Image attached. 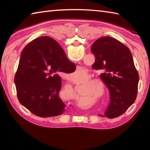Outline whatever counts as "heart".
Returning a JSON list of instances; mask_svg holds the SVG:
<instances>
[{"label": "heart", "instance_id": "1", "mask_svg": "<svg viewBox=\"0 0 150 150\" xmlns=\"http://www.w3.org/2000/svg\"><path fill=\"white\" fill-rule=\"evenodd\" d=\"M79 73V71H77V73H76L75 75H78ZM74 77H75V76H73V79L74 80V81H77V80H75V79ZM95 81H96L95 79H91V80H89L88 81H87V83H88V84H89V85H85V88H87L88 91H96V87L95 86V85L90 84V83H92L93 82H95Z\"/></svg>", "mask_w": 150, "mask_h": 150}]
</instances>
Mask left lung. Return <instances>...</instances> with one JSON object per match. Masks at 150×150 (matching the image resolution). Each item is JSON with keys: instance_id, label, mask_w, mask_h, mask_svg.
Listing matches in <instances>:
<instances>
[{"instance_id": "left-lung-1", "label": "left lung", "mask_w": 150, "mask_h": 150, "mask_svg": "<svg viewBox=\"0 0 150 150\" xmlns=\"http://www.w3.org/2000/svg\"><path fill=\"white\" fill-rule=\"evenodd\" d=\"M91 50L95 56L92 67L101 71L100 79L110 93L105 115L108 118L118 117L134 103L138 94L139 75L130 50L109 36L96 40Z\"/></svg>"}]
</instances>
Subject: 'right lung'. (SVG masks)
<instances>
[{"instance_id": "add662e5", "label": "right lung", "mask_w": 150, "mask_h": 150, "mask_svg": "<svg viewBox=\"0 0 150 150\" xmlns=\"http://www.w3.org/2000/svg\"><path fill=\"white\" fill-rule=\"evenodd\" d=\"M75 71L55 40L47 36L32 40L22 50L14 77L18 99L38 116L62 115L66 105L59 96L62 79L57 73Z\"/></svg>"}]
</instances>
